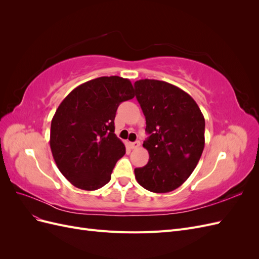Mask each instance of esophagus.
<instances>
[{
	"label": "esophagus",
	"instance_id": "esophagus-1",
	"mask_svg": "<svg viewBox=\"0 0 259 259\" xmlns=\"http://www.w3.org/2000/svg\"><path fill=\"white\" fill-rule=\"evenodd\" d=\"M140 146V143L139 142H134V143H130V147L131 149H136Z\"/></svg>",
	"mask_w": 259,
	"mask_h": 259
}]
</instances>
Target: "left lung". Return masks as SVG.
<instances>
[{"label":"left lung","mask_w":259,"mask_h":259,"mask_svg":"<svg viewBox=\"0 0 259 259\" xmlns=\"http://www.w3.org/2000/svg\"><path fill=\"white\" fill-rule=\"evenodd\" d=\"M149 134V161L135 168L138 184L154 193L170 192L191 175L204 149L205 120L189 94L159 80L135 82Z\"/></svg>","instance_id":"8db88e82"}]
</instances>
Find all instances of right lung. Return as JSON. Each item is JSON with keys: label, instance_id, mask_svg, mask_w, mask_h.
<instances>
[{"label": "right lung", "instance_id": "1", "mask_svg": "<svg viewBox=\"0 0 259 259\" xmlns=\"http://www.w3.org/2000/svg\"><path fill=\"white\" fill-rule=\"evenodd\" d=\"M134 88L121 76H100L75 88L61 101L51 124L50 146L60 173L74 187L93 191L110 182L125 146L114 134L122 101Z\"/></svg>", "mask_w": 259, "mask_h": 259}]
</instances>
